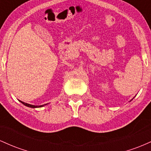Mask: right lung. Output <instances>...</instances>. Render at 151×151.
Masks as SVG:
<instances>
[{"instance_id": "1", "label": "right lung", "mask_w": 151, "mask_h": 151, "mask_svg": "<svg viewBox=\"0 0 151 151\" xmlns=\"http://www.w3.org/2000/svg\"><path fill=\"white\" fill-rule=\"evenodd\" d=\"M20 101L21 102L22 104H23L24 105L26 106L31 107V108H38V107H42V106H43V105H41V106H34V105H31V104H29L25 103V102H23V101ZM45 105H46V104H45Z\"/></svg>"}]
</instances>
